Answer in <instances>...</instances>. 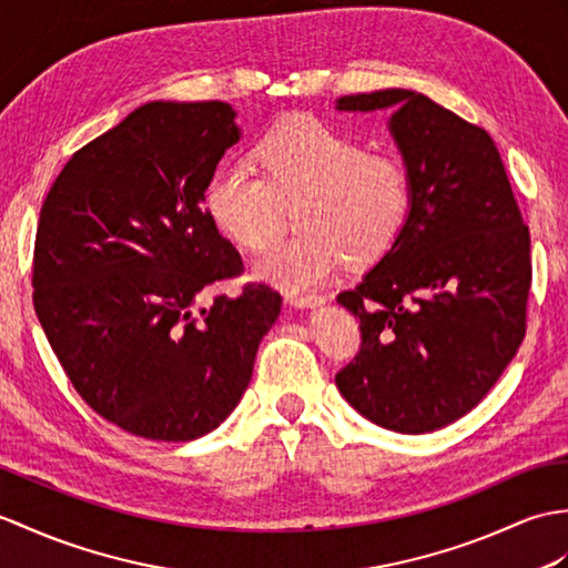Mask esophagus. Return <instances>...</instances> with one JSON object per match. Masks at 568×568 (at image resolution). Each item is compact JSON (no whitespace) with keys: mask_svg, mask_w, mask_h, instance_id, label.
Wrapping results in <instances>:
<instances>
[{"mask_svg":"<svg viewBox=\"0 0 568 568\" xmlns=\"http://www.w3.org/2000/svg\"><path fill=\"white\" fill-rule=\"evenodd\" d=\"M285 302H287V305H293V307L305 310V307H320V305H324L326 297L324 295H314V293H287Z\"/></svg>","mask_w":568,"mask_h":568,"instance_id":"obj_1","label":"esophagus"}]
</instances>
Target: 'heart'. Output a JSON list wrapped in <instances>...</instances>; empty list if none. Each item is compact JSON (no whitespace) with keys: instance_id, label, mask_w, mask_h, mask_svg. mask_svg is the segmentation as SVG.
Masks as SVG:
<instances>
[{"instance_id":"heart-1","label":"heart","mask_w":568,"mask_h":568,"mask_svg":"<svg viewBox=\"0 0 568 568\" xmlns=\"http://www.w3.org/2000/svg\"><path fill=\"white\" fill-rule=\"evenodd\" d=\"M254 166L222 164L203 203L210 222L248 252H261L285 227L295 205L293 240L256 261V275L285 290L326 281L341 261L361 268L402 240L414 205L412 176L392 154L365 152L344 130L297 115L254 148Z\"/></svg>"}]
</instances>
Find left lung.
Instances as JSON below:
<instances>
[{
  "instance_id": "obj_1",
  "label": "left lung",
  "mask_w": 568,
  "mask_h": 568,
  "mask_svg": "<svg viewBox=\"0 0 568 568\" xmlns=\"http://www.w3.org/2000/svg\"><path fill=\"white\" fill-rule=\"evenodd\" d=\"M336 109L392 111L414 191L402 240L336 297L363 338L336 387L382 428L438 430L489 394L523 344L530 230L479 125L408 89L341 97Z\"/></svg>"
}]
</instances>
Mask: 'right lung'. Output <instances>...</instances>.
I'll return each mask as SVG.
<instances>
[{
	"label": "right lung",
	"instance_id": "right-lung-1",
	"mask_svg": "<svg viewBox=\"0 0 568 568\" xmlns=\"http://www.w3.org/2000/svg\"><path fill=\"white\" fill-rule=\"evenodd\" d=\"M224 101H150L72 154L41 207L33 307L74 389L150 440L215 430L240 404L281 295L248 283L203 193L240 142Z\"/></svg>",
	"mask_w": 568,
	"mask_h": 568
}]
</instances>
